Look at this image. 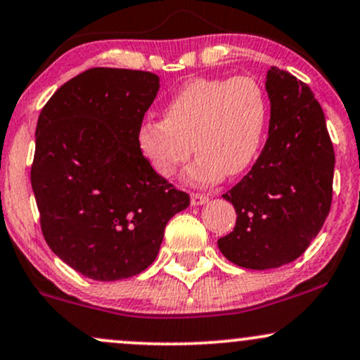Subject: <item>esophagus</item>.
Masks as SVG:
<instances>
[{"label": "esophagus", "mask_w": 360, "mask_h": 360, "mask_svg": "<svg viewBox=\"0 0 360 360\" xmlns=\"http://www.w3.org/2000/svg\"><path fill=\"white\" fill-rule=\"evenodd\" d=\"M208 203V196H205V194H200V193H191V205L193 206H201Z\"/></svg>", "instance_id": "obj_1"}]
</instances>
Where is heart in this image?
Masks as SVG:
<instances>
[{
    "mask_svg": "<svg viewBox=\"0 0 360 360\" xmlns=\"http://www.w3.org/2000/svg\"><path fill=\"white\" fill-rule=\"evenodd\" d=\"M267 122L269 100L255 77H198L167 101L164 120L140 123L137 146L152 171L164 179H171L194 150L198 157L184 177L194 184H210L252 166Z\"/></svg>",
    "mask_w": 360,
    "mask_h": 360,
    "instance_id": "heart-1",
    "label": "heart"
}]
</instances>
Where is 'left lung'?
Here are the masks:
<instances>
[{
    "instance_id": "left-lung-1",
    "label": "left lung",
    "mask_w": 360,
    "mask_h": 360,
    "mask_svg": "<svg viewBox=\"0 0 360 360\" xmlns=\"http://www.w3.org/2000/svg\"><path fill=\"white\" fill-rule=\"evenodd\" d=\"M266 91L269 137L249 174L223 194L237 223L218 240L230 262L257 271L292 262L308 249L328 217L335 167L323 110L308 84L271 68Z\"/></svg>"
}]
</instances>
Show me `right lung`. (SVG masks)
I'll return each instance as SVG.
<instances>
[{
  "mask_svg": "<svg viewBox=\"0 0 360 360\" xmlns=\"http://www.w3.org/2000/svg\"><path fill=\"white\" fill-rule=\"evenodd\" d=\"M159 76L94 68L60 86L40 111L32 189L45 242L74 271L118 281L146 271L167 221L189 205L152 171L137 130Z\"/></svg>",
  "mask_w": 360,
  "mask_h": 360,
  "instance_id": "obj_1",
  "label": "right lung"
}]
</instances>
